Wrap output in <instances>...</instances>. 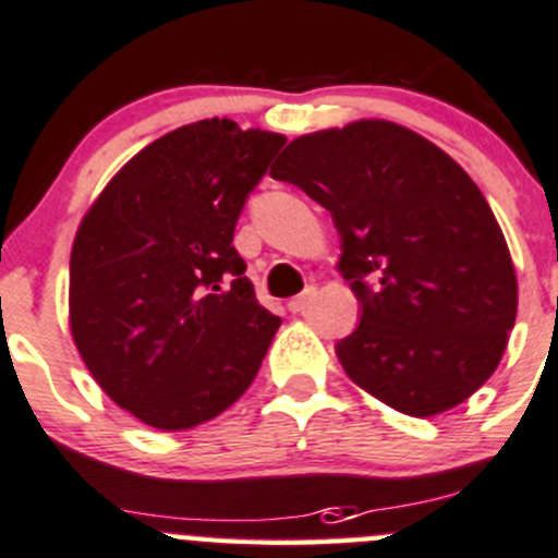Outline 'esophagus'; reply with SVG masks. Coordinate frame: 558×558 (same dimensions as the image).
Segmentation results:
<instances>
[{
  "label": "esophagus",
  "instance_id": "1",
  "mask_svg": "<svg viewBox=\"0 0 558 558\" xmlns=\"http://www.w3.org/2000/svg\"><path fill=\"white\" fill-rule=\"evenodd\" d=\"M313 300H316V289H313V286H307V289L302 291L300 296H294V300H289V311H291V313H305L307 307H311Z\"/></svg>",
  "mask_w": 558,
  "mask_h": 558
}]
</instances>
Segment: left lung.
Instances as JSON below:
<instances>
[{
  "mask_svg": "<svg viewBox=\"0 0 558 558\" xmlns=\"http://www.w3.org/2000/svg\"><path fill=\"white\" fill-rule=\"evenodd\" d=\"M269 174L332 215L338 269L362 305L335 345L351 381L411 416L441 414L488 381L515 324V267L450 155L414 130L362 119L300 135Z\"/></svg>",
  "mask_w": 558,
  "mask_h": 558,
  "instance_id": "left-lung-1",
  "label": "left lung"
}]
</instances>
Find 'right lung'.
I'll use <instances>...</instances> for the list:
<instances>
[{"mask_svg":"<svg viewBox=\"0 0 558 558\" xmlns=\"http://www.w3.org/2000/svg\"><path fill=\"white\" fill-rule=\"evenodd\" d=\"M286 144L202 119L144 147L84 215L70 253V329L102 392L187 430L256 378L280 318L258 305L234 229Z\"/></svg>","mask_w":558,"mask_h":558,"instance_id":"1","label":"right lung"}]
</instances>
